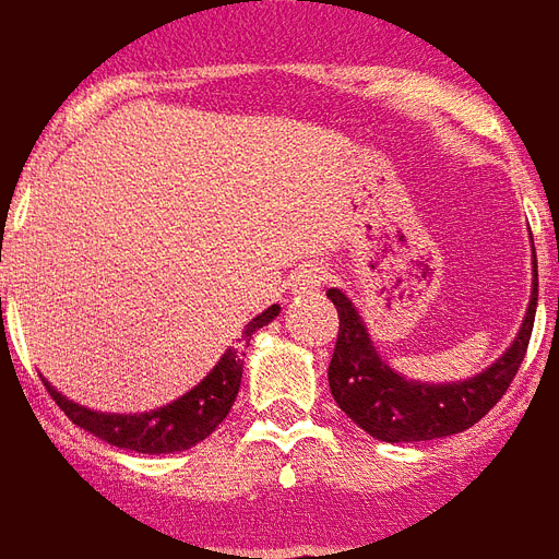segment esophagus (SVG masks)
<instances>
[{
    "label": "esophagus",
    "mask_w": 559,
    "mask_h": 559,
    "mask_svg": "<svg viewBox=\"0 0 559 559\" xmlns=\"http://www.w3.org/2000/svg\"><path fill=\"white\" fill-rule=\"evenodd\" d=\"M326 284V269L317 266V263H308L296 275H293V290L296 293H314Z\"/></svg>",
    "instance_id": "34e87169"
}]
</instances>
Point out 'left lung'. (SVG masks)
Listing matches in <instances>:
<instances>
[{
	"instance_id": "1",
	"label": "left lung",
	"mask_w": 559,
	"mask_h": 559,
	"mask_svg": "<svg viewBox=\"0 0 559 559\" xmlns=\"http://www.w3.org/2000/svg\"><path fill=\"white\" fill-rule=\"evenodd\" d=\"M326 296L338 308V341L329 362L332 399L362 431L377 440L413 443V440H437V437L467 431L469 425H476L503 399L527 356L533 320H536V299H539V272L533 278V299L515 344L479 377L464 383H443V386L416 383L395 374L377 356L374 344L362 326V317L356 314L350 299L341 290H326Z\"/></svg>"
}]
</instances>
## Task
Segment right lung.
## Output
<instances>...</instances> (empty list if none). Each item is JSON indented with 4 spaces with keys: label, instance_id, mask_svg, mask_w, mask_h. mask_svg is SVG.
I'll return each mask as SVG.
<instances>
[{
    "label": "right lung",
    "instance_id": "right-lung-1",
    "mask_svg": "<svg viewBox=\"0 0 559 559\" xmlns=\"http://www.w3.org/2000/svg\"><path fill=\"white\" fill-rule=\"evenodd\" d=\"M278 317V305L266 308L263 314L254 317L245 326L242 338L248 341L257 329H263L269 320ZM242 383V362L239 353L227 350L221 356V362L209 371L203 383H197L188 395L173 401L167 407L152 413H140V416H119V413H95L80 407L66 395H59L53 386H47L50 399L59 404V411L66 413L68 419L80 425L83 431L102 437L104 443L119 445V449H131V452H143V455H167V452H182L191 449L200 440H206L209 433L218 428L221 421L227 419L236 392Z\"/></svg>",
    "mask_w": 559,
    "mask_h": 559
}]
</instances>
